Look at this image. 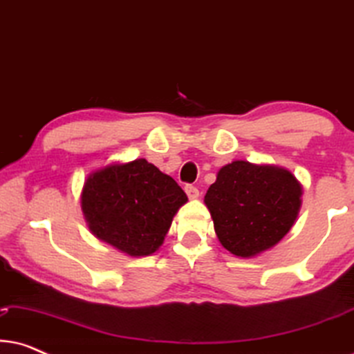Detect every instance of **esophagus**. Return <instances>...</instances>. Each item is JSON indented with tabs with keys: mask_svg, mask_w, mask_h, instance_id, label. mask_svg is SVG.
Returning a JSON list of instances; mask_svg holds the SVG:
<instances>
[{
	"mask_svg": "<svg viewBox=\"0 0 354 354\" xmlns=\"http://www.w3.org/2000/svg\"><path fill=\"white\" fill-rule=\"evenodd\" d=\"M185 193H187V196L190 198V200H196V198L200 196V192H198V188L193 187V185H185Z\"/></svg>",
	"mask_w": 354,
	"mask_h": 354,
	"instance_id": "esophagus-1",
	"label": "esophagus"
}]
</instances>
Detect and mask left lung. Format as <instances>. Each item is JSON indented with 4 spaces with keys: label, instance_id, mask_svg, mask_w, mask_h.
I'll list each match as a JSON object with an SVG mask.
<instances>
[{
    "label": "left lung",
    "instance_id": "obj_1",
    "mask_svg": "<svg viewBox=\"0 0 354 354\" xmlns=\"http://www.w3.org/2000/svg\"><path fill=\"white\" fill-rule=\"evenodd\" d=\"M301 195V183L287 169L234 161L217 172L205 205L221 245L239 258H253L288 234Z\"/></svg>",
    "mask_w": 354,
    "mask_h": 354
}]
</instances>
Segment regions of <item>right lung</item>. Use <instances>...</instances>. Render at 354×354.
<instances>
[{
    "mask_svg": "<svg viewBox=\"0 0 354 354\" xmlns=\"http://www.w3.org/2000/svg\"><path fill=\"white\" fill-rule=\"evenodd\" d=\"M187 201L177 182L143 158L93 171L80 195L91 234L133 258L158 251Z\"/></svg>",
    "mask_w": 354,
    "mask_h": 354,
    "instance_id": "add662e5",
    "label": "right lung"
}]
</instances>
